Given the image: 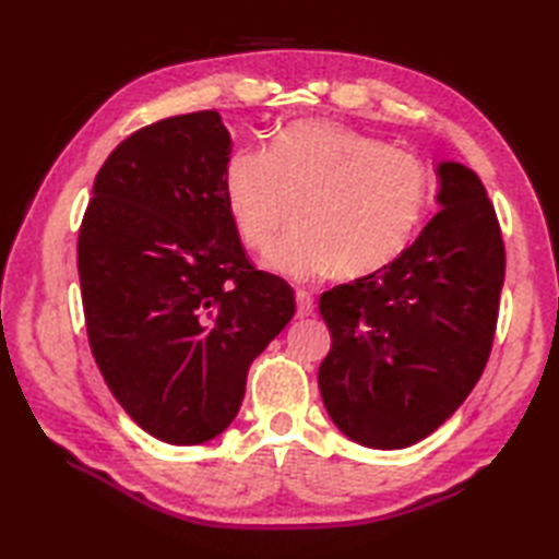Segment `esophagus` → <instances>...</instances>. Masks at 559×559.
<instances>
[{"label": "esophagus", "instance_id": "34e87169", "mask_svg": "<svg viewBox=\"0 0 559 559\" xmlns=\"http://www.w3.org/2000/svg\"><path fill=\"white\" fill-rule=\"evenodd\" d=\"M295 302H298V317L300 319L310 317L314 312V300H312V295L307 293V290L295 293Z\"/></svg>", "mask_w": 559, "mask_h": 559}]
</instances>
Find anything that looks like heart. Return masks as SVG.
<instances>
[{
	"label": "heart",
	"mask_w": 559,
	"mask_h": 559,
	"mask_svg": "<svg viewBox=\"0 0 559 559\" xmlns=\"http://www.w3.org/2000/svg\"><path fill=\"white\" fill-rule=\"evenodd\" d=\"M225 204L264 264L295 281L329 273L367 278L406 252L432 194L427 165L411 151L326 120L283 129L271 148L242 146L225 163Z\"/></svg>",
	"instance_id": "obj_1"
}]
</instances>
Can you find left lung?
<instances>
[{"label":"left lung","instance_id":"obj_1","mask_svg":"<svg viewBox=\"0 0 559 559\" xmlns=\"http://www.w3.org/2000/svg\"><path fill=\"white\" fill-rule=\"evenodd\" d=\"M432 221L384 271L322 293L331 350L319 391L338 430L370 449L432 435L480 379L504 283V242L480 177L437 163Z\"/></svg>","mask_w":559,"mask_h":559}]
</instances>
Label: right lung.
<instances>
[{
    "mask_svg": "<svg viewBox=\"0 0 559 559\" xmlns=\"http://www.w3.org/2000/svg\"><path fill=\"white\" fill-rule=\"evenodd\" d=\"M228 156L216 110L139 129L103 163L79 233L93 358L129 418L168 444L235 420L249 365L295 314L288 283L245 257Z\"/></svg>",
    "mask_w": 559,
    "mask_h": 559,
    "instance_id": "obj_1",
    "label": "right lung"
}]
</instances>
